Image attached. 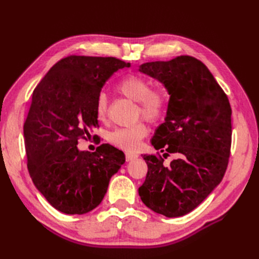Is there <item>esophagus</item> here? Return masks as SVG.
Returning <instances> with one entry per match:
<instances>
[{
    "instance_id": "34e87169",
    "label": "esophagus",
    "mask_w": 259,
    "mask_h": 259,
    "mask_svg": "<svg viewBox=\"0 0 259 259\" xmlns=\"http://www.w3.org/2000/svg\"><path fill=\"white\" fill-rule=\"evenodd\" d=\"M138 158V155L137 154H135V153H126L125 154V159H126V161L127 162H130V161H133V160H135V159H137Z\"/></svg>"
}]
</instances>
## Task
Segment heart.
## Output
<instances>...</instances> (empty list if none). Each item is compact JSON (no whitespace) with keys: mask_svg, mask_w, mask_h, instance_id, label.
<instances>
[{"mask_svg":"<svg viewBox=\"0 0 259 259\" xmlns=\"http://www.w3.org/2000/svg\"><path fill=\"white\" fill-rule=\"evenodd\" d=\"M123 96L137 103V115H142L149 122L161 120L167 107V94L162 89H151L150 82L142 75L128 74L117 85ZM95 113L99 121H106L108 116V97L100 93L95 105ZM148 128L142 122L128 127L115 128L108 134L109 143L126 151H135L140 142L147 136Z\"/></svg>","mask_w":259,"mask_h":259,"instance_id":"1","label":"heart"}]
</instances>
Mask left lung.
Wrapping results in <instances>:
<instances>
[{
    "label": "left lung",
    "instance_id": "8db88e82",
    "mask_svg": "<svg viewBox=\"0 0 259 259\" xmlns=\"http://www.w3.org/2000/svg\"><path fill=\"white\" fill-rule=\"evenodd\" d=\"M139 71L161 82L169 95L165 122L155 130L152 146L176 153L169 166L154 154L139 187L144 204L166 217L190 213L219 185L228 166L231 147V107L228 97L202 61L178 56L146 62Z\"/></svg>",
    "mask_w": 259,
    "mask_h": 259
}]
</instances>
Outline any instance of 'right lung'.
I'll return each mask as SVG.
<instances>
[{
	"instance_id": "obj_1",
	"label": "right lung",
	"mask_w": 259,
	"mask_h": 259,
	"mask_svg": "<svg viewBox=\"0 0 259 259\" xmlns=\"http://www.w3.org/2000/svg\"><path fill=\"white\" fill-rule=\"evenodd\" d=\"M131 67L114 57L68 56L37 84L23 124L27 166L36 189L61 213L82 215L97 207L124 153L103 144L80 151L77 140L98 126L96 99L115 71Z\"/></svg>"
}]
</instances>
